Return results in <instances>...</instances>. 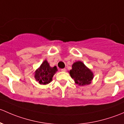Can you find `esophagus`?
Wrapping results in <instances>:
<instances>
[{"label": "esophagus", "mask_w": 124, "mask_h": 124, "mask_svg": "<svg viewBox=\"0 0 124 124\" xmlns=\"http://www.w3.org/2000/svg\"><path fill=\"white\" fill-rule=\"evenodd\" d=\"M61 71H66V69H61Z\"/></svg>", "instance_id": "esophagus-1"}]
</instances>
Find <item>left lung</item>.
<instances>
[{"mask_svg": "<svg viewBox=\"0 0 124 124\" xmlns=\"http://www.w3.org/2000/svg\"><path fill=\"white\" fill-rule=\"evenodd\" d=\"M69 73L75 83L82 86L90 84L94 78L92 71L80 61L73 64L72 69L70 70Z\"/></svg>", "mask_w": 124, "mask_h": 124, "instance_id": "obj_1", "label": "left lung"}]
</instances>
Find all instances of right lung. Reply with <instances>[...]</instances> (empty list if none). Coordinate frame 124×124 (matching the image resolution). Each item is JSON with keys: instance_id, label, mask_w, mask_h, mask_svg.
Wrapping results in <instances>:
<instances>
[{"instance_id": "add662e5", "label": "right lung", "mask_w": 124, "mask_h": 124, "mask_svg": "<svg viewBox=\"0 0 124 124\" xmlns=\"http://www.w3.org/2000/svg\"><path fill=\"white\" fill-rule=\"evenodd\" d=\"M57 70L58 69L56 66L51 67L47 60H45L40 67L35 71L34 78L40 84L46 85L52 81L53 76Z\"/></svg>"}]
</instances>
